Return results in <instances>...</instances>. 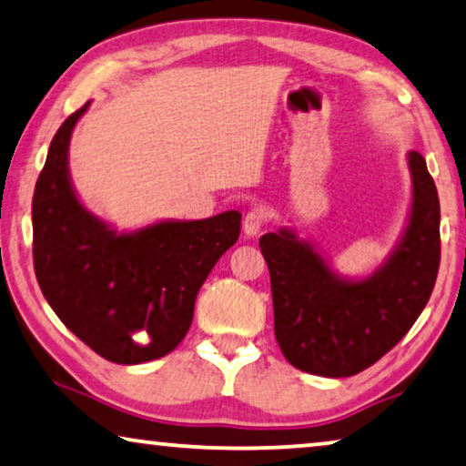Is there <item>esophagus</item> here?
Instances as JSON below:
<instances>
[{
    "label": "esophagus",
    "mask_w": 466,
    "mask_h": 466,
    "mask_svg": "<svg viewBox=\"0 0 466 466\" xmlns=\"http://www.w3.org/2000/svg\"><path fill=\"white\" fill-rule=\"evenodd\" d=\"M263 224H266V215H263L261 211H248L245 215V219H242V232H245L247 238H253V236H257L261 232Z\"/></svg>",
    "instance_id": "obj_1"
}]
</instances>
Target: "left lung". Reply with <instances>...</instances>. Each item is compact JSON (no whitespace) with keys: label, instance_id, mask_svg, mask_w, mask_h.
<instances>
[{"label":"left lung","instance_id":"obj_1","mask_svg":"<svg viewBox=\"0 0 466 466\" xmlns=\"http://www.w3.org/2000/svg\"><path fill=\"white\" fill-rule=\"evenodd\" d=\"M408 169L406 228L370 276H341L290 228L259 238L278 345L299 370L332 379L362 372L393 350L425 309L440 269V198L419 152H408Z\"/></svg>","mask_w":466,"mask_h":466}]
</instances>
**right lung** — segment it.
I'll return each instance as SVG.
<instances>
[{
  "mask_svg": "<svg viewBox=\"0 0 466 466\" xmlns=\"http://www.w3.org/2000/svg\"><path fill=\"white\" fill-rule=\"evenodd\" d=\"M79 108L56 131L33 194V263L62 324L115 364L163 358L182 343L194 301L240 234L238 211L116 232L73 188L68 144Z\"/></svg>",
  "mask_w": 466,
  "mask_h": 466,
  "instance_id": "add662e5",
  "label": "right lung"
}]
</instances>
